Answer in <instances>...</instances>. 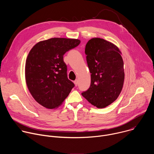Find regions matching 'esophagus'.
Returning <instances> with one entry per match:
<instances>
[{
  "label": "esophagus",
  "mask_w": 154,
  "mask_h": 154,
  "mask_svg": "<svg viewBox=\"0 0 154 154\" xmlns=\"http://www.w3.org/2000/svg\"><path fill=\"white\" fill-rule=\"evenodd\" d=\"M74 83L75 85L77 86V85H78V83H79V80H78L77 79H76V80L74 82Z\"/></svg>",
  "instance_id": "34e87169"
}]
</instances>
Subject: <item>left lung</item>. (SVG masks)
I'll use <instances>...</instances> for the list:
<instances>
[{"instance_id": "left-lung-1", "label": "left lung", "mask_w": 154, "mask_h": 154, "mask_svg": "<svg viewBox=\"0 0 154 154\" xmlns=\"http://www.w3.org/2000/svg\"><path fill=\"white\" fill-rule=\"evenodd\" d=\"M85 53L91 85L82 95L97 108H105L117 99L122 89L125 74L121 52L113 43L94 38L87 42Z\"/></svg>"}]
</instances>
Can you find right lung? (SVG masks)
Returning <instances> with one entry per match:
<instances>
[{
    "instance_id": "1",
    "label": "right lung",
    "mask_w": 154,
    "mask_h": 154,
    "mask_svg": "<svg viewBox=\"0 0 154 154\" xmlns=\"http://www.w3.org/2000/svg\"><path fill=\"white\" fill-rule=\"evenodd\" d=\"M80 43L78 39L53 38L38 42L27 56L25 76L34 99L44 107L61 105L74 84L68 79L63 55Z\"/></svg>"
}]
</instances>
